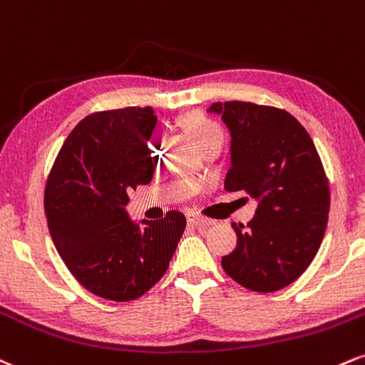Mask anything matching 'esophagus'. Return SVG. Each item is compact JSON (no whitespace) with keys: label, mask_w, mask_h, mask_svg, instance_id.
<instances>
[{"label":"esophagus","mask_w":365,"mask_h":365,"mask_svg":"<svg viewBox=\"0 0 365 365\" xmlns=\"http://www.w3.org/2000/svg\"><path fill=\"white\" fill-rule=\"evenodd\" d=\"M186 220H187V224L196 225V227H208V225H212V222L207 220V218L196 215V213H192V212L191 213H186Z\"/></svg>","instance_id":"34e87169"}]
</instances>
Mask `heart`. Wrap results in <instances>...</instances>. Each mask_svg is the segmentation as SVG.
Instances as JSON below:
<instances>
[{"label":"heart","mask_w":365,"mask_h":365,"mask_svg":"<svg viewBox=\"0 0 365 365\" xmlns=\"http://www.w3.org/2000/svg\"><path fill=\"white\" fill-rule=\"evenodd\" d=\"M182 126L190 133V136L196 141L200 148L207 147L213 141H224V131L213 119L207 118L201 113H190L182 118Z\"/></svg>","instance_id":"b5f03b06"}]
</instances>
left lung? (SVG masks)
Returning <instances> with one entry per match:
<instances>
[{
	"mask_svg": "<svg viewBox=\"0 0 365 365\" xmlns=\"http://www.w3.org/2000/svg\"><path fill=\"white\" fill-rule=\"evenodd\" d=\"M230 131L227 191L258 201L247 224H232L235 250L222 268L252 292L297 280L318 252L329 213V182L314 141L292 114L252 102H213Z\"/></svg>",
	"mask_w": 365,
	"mask_h": 365,
	"instance_id": "obj_1",
	"label": "left lung"
}]
</instances>
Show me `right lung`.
Returning <instances> with one entry per match:
<instances>
[{
	"label": "right lung",
	"mask_w": 365,
	"mask_h": 365,
	"mask_svg": "<svg viewBox=\"0 0 365 365\" xmlns=\"http://www.w3.org/2000/svg\"><path fill=\"white\" fill-rule=\"evenodd\" d=\"M152 107L101 110L76 124L46 182L51 237L71 275L107 301H135L164 277L186 229L170 210L162 220H130L128 192L148 184L153 160L147 141Z\"/></svg>",
	"instance_id": "add662e5"
}]
</instances>
